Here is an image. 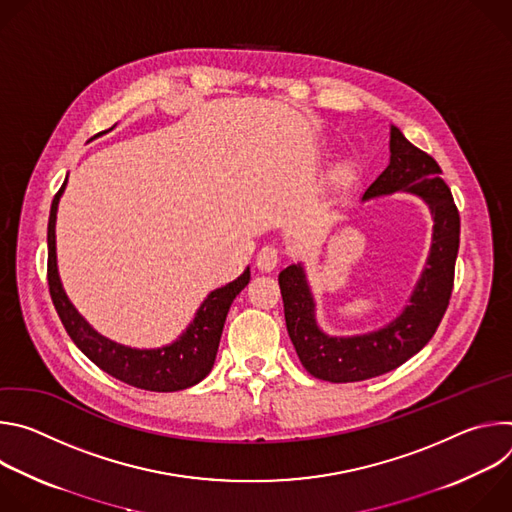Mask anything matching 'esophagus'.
Segmentation results:
<instances>
[{"instance_id":"1","label":"esophagus","mask_w":512,"mask_h":512,"mask_svg":"<svg viewBox=\"0 0 512 512\" xmlns=\"http://www.w3.org/2000/svg\"><path fill=\"white\" fill-rule=\"evenodd\" d=\"M279 263V249L275 245H263L257 253V267L261 271H273Z\"/></svg>"}]
</instances>
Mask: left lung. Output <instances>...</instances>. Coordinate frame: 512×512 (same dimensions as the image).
Returning <instances> with one entry per match:
<instances>
[{
    "label": "left lung",
    "instance_id": "1",
    "mask_svg": "<svg viewBox=\"0 0 512 512\" xmlns=\"http://www.w3.org/2000/svg\"><path fill=\"white\" fill-rule=\"evenodd\" d=\"M389 166L362 194L369 200L393 192L421 196L433 218L425 269L409 306L387 326L356 336H328L316 322V302L302 263L279 273L287 334L304 369L322 381L356 383L385 375L417 354L440 326L454 289L460 214L442 168L391 125Z\"/></svg>",
    "mask_w": 512,
    "mask_h": 512
}]
</instances>
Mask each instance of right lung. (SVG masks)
Listing matches in <instances>:
<instances>
[{
	"label": "right lung",
	"instance_id": "add662e5",
	"mask_svg": "<svg viewBox=\"0 0 512 512\" xmlns=\"http://www.w3.org/2000/svg\"><path fill=\"white\" fill-rule=\"evenodd\" d=\"M113 129V127H111ZM66 180L56 192L48 218V287L52 304L83 354L107 375L145 391L172 393L200 383L212 369L233 300L249 283V267L231 283L210 291L182 336L162 348H131L99 334L70 304L56 267V210Z\"/></svg>",
	"mask_w": 512,
	"mask_h": 512
}]
</instances>
